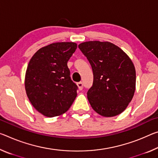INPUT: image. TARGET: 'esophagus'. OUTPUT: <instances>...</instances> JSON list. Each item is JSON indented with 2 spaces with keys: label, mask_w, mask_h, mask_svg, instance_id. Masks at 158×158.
<instances>
[{
  "label": "esophagus",
  "mask_w": 158,
  "mask_h": 158,
  "mask_svg": "<svg viewBox=\"0 0 158 158\" xmlns=\"http://www.w3.org/2000/svg\"><path fill=\"white\" fill-rule=\"evenodd\" d=\"M77 85L80 91H81V90L83 89V83H82V82H78V83L77 84Z\"/></svg>",
  "instance_id": "esophagus-1"
}]
</instances>
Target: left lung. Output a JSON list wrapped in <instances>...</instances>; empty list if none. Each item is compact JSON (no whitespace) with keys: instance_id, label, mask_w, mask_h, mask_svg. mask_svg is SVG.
<instances>
[{"instance_id":"8db88e82","label":"left lung","mask_w":158,"mask_h":158,"mask_svg":"<svg viewBox=\"0 0 158 158\" xmlns=\"http://www.w3.org/2000/svg\"><path fill=\"white\" fill-rule=\"evenodd\" d=\"M78 47L94 73L93 85L87 92L92 108L102 117L121 114L131 101L136 89V70L131 60L108 41H86Z\"/></svg>"}]
</instances>
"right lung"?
<instances>
[{"label":"right lung","mask_w":158,"mask_h":158,"mask_svg":"<svg viewBox=\"0 0 158 158\" xmlns=\"http://www.w3.org/2000/svg\"><path fill=\"white\" fill-rule=\"evenodd\" d=\"M73 42H57L37 51L25 74V90L32 106L48 117L66 112L77 96L67 62L76 51Z\"/></svg>","instance_id":"right-lung-1"}]
</instances>
